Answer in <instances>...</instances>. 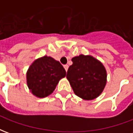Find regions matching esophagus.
I'll list each match as a JSON object with an SVG mask.
<instances>
[{"label": "esophagus", "instance_id": "34e87169", "mask_svg": "<svg viewBox=\"0 0 133 133\" xmlns=\"http://www.w3.org/2000/svg\"><path fill=\"white\" fill-rule=\"evenodd\" d=\"M64 68H65V70L66 71H68V65H64Z\"/></svg>", "mask_w": 133, "mask_h": 133}]
</instances>
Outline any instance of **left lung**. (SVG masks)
Instances as JSON below:
<instances>
[{"label":"left lung","instance_id":"obj_1","mask_svg":"<svg viewBox=\"0 0 133 133\" xmlns=\"http://www.w3.org/2000/svg\"><path fill=\"white\" fill-rule=\"evenodd\" d=\"M66 78L75 94L82 99H95L107 83V72L103 63L92 55L81 54L72 58Z\"/></svg>","mask_w":133,"mask_h":133}]
</instances>
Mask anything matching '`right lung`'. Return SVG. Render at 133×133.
I'll use <instances>...</instances> for the list:
<instances>
[{"mask_svg": "<svg viewBox=\"0 0 133 133\" xmlns=\"http://www.w3.org/2000/svg\"><path fill=\"white\" fill-rule=\"evenodd\" d=\"M66 72L60 62L45 55L35 61L26 73L27 85L32 94L40 98H45L54 91Z\"/></svg>", "mask_w": 133, "mask_h": 133, "instance_id": "right-lung-1", "label": "right lung"}]
</instances>
